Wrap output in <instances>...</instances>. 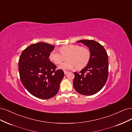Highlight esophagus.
<instances>
[{
    "label": "esophagus",
    "instance_id": "1",
    "mask_svg": "<svg viewBox=\"0 0 132 132\" xmlns=\"http://www.w3.org/2000/svg\"><path fill=\"white\" fill-rule=\"evenodd\" d=\"M63 72H64V73H65V75H66L68 73V72H69L67 71H64Z\"/></svg>",
    "mask_w": 132,
    "mask_h": 132
}]
</instances>
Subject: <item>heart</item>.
<instances>
[{
  "label": "heart",
  "mask_w": 132,
  "mask_h": 132,
  "mask_svg": "<svg viewBox=\"0 0 132 132\" xmlns=\"http://www.w3.org/2000/svg\"><path fill=\"white\" fill-rule=\"evenodd\" d=\"M60 51L53 50L50 53L49 57L56 64L60 63L66 57L67 60L59 65V69L62 70H70L75 67L77 70L82 69L88 65L91 57L89 49L79 45L63 46L60 48Z\"/></svg>",
  "instance_id": "b5f03b06"
}]
</instances>
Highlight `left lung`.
<instances>
[{"mask_svg":"<svg viewBox=\"0 0 132 132\" xmlns=\"http://www.w3.org/2000/svg\"><path fill=\"white\" fill-rule=\"evenodd\" d=\"M89 48L90 59L87 66L79 73L74 72L73 84L76 92L84 95H92L103 88L108 78V55L103 45L93 40H80Z\"/></svg>","mask_w":132,"mask_h":132,"instance_id":"1","label":"left lung"}]
</instances>
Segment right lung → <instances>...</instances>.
I'll list each match as a JSON object with an SVG mask.
<instances>
[{"label": "right lung", "mask_w": 132, "mask_h": 132, "mask_svg": "<svg viewBox=\"0 0 132 132\" xmlns=\"http://www.w3.org/2000/svg\"><path fill=\"white\" fill-rule=\"evenodd\" d=\"M54 46L44 42L33 44L23 50L19 61L21 81L27 91L38 98L48 99L56 95L64 77L62 70L49 57Z\"/></svg>", "instance_id": "1"}]
</instances>
